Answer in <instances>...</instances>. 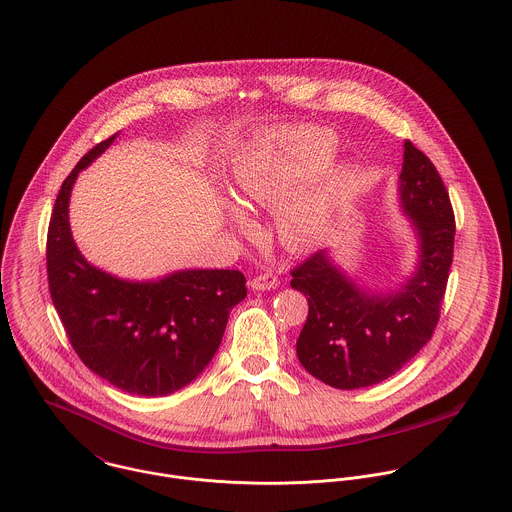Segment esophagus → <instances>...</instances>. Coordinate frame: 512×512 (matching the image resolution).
<instances>
[{"instance_id":"1","label":"esophagus","mask_w":512,"mask_h":512,"mask_svg":"<svg viewBox=\"0 0 512 512\" xmlns=\"http://www.w3.org/2000/svg\"><path fill=\"white\" fill-rule=\"evenodd\" d=\"M276 287H278V278L272 272H264V274L250 279L252 291H268V289H276Z\"/></svg>"}]
</instances>
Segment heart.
I'll return each mask as SVG.
<instances>
[{"mask_svg":"<svg viewBox=\"0 0 512 512\" xmlns=\"http://www.w3.org/2000/svg\"><path fill=\"white\" fill-rule=\"evenodd\" d=\"M334 148V137L317 127L281 131L238 164L234 174L236 199L248 209L276 207L301 182L321 172L334 154ZM340 178L342 176L336 174L325 186L285 203L279 211L278 233L287 248L307 250L325 236L328 201ZM231 219L240 229L248 225L238 209H231Z\"/></svg>","mask_w":512,"mask_h":512,"instance_id":"heart-1","label":"heart"}]
</instances>
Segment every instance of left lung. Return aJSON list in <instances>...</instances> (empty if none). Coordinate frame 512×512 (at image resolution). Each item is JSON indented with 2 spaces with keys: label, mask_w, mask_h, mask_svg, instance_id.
Returning <instances> with one entry per match:
<instances>
[{
  "label": "left lung",
  "mask_w": 512,
  "mask_h": 512,
  "mask_svg": "<svg viewBox=\"0 0 512 512\" xmlns=\"http://www.w3.org/2000/svg\"><path fill=\"white\" fill-rule=\"evenodd\" d=\"M399 199L419 236V264L389 293L364 291L319 250L291 270L309 301L297 358L336 389L375 385L411 362L440 319L454 258L456 221L446 186L419 148L405 140Z\"/></svg>",
  "instance_id": "left-lung-1"
}]
</instances>
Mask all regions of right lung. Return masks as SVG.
<instances>
[{"mask_svg": "<svg viewBox=\"0 0 512 512\" xmlns=\"http://www.w3.org/2000/svg\"><path fill=\"white\" fill-rule=\"evenodd\" d=\"M115 139L95 144L58 191L48 225V289L72 348L93 373L131 395L162 397L211 362L231 309L246 297V278L238 270H182L127 281L82 256L70 233V193Z\"/></svg>", "mask_w": 512, "mask_h": 512, "instance_id": "obj_1", "label": "right lung"}]
</instances>
